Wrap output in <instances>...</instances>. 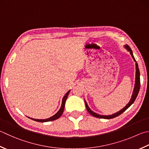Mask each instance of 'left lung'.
<instances>
[{
	"mask_svg": "<svg viewBox=\"0 0 149 149\" xmlns=\"http://www.w3.org/2000/svg\"><path fill=\"white\" fill-rule=\"evenodd\" d=\"M125 47H126V49H127L128 50V51H130V54L132 55V58L134 59V60L136 61V84H135V87H134V92H133V95H132V99H131L130 102H128V104H127V106H126L124 108H123L122 109H120L119 111L117 112V113H114L113 115H111V116H100V115H99V114H97L96 113H95V112L91 111V109H89V106H88V104H87V102L85 101V104H86V106L87 110H88V111L91 115V116H94L95 117H97V118L109 119L115 118V117L119 116V115L123 113V112H124L125 110H127V109L129 107H130V106L132 104L134 101H135L136 97L137 96V95H138V93L139 91V89H140V72H139L138 65H137V63L136 62L135 58H134L132 51L130 47H129L128 45H127L125 46Z\"/></svg>",
	"mask_w": 149,
	"mask_h": 149,
	"instance_id": "obj_1",
	"label": "left lung"
}]
</instances>
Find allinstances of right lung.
Masks as SVG:
<instances>
[{
    "mask_svg": "<svg viewBox=\"0 0 149 149\" xmlns=\"http://www.w3.org/2000/svg\"><path fill=\"white\" fill-rule=\"evenodd\" d=\"M70 91H69L67 93L65 94V96L63 97V100H62V104H61V108L60 109V110H59L56 113L54 116H53L52 117H50V118L49 119H32L30 118L31 119H32L33 120H35V121H37V122H40V123H44V122H48V121H52V120H54L56 119H58V118H60V116L62 115L63 110H64V107H65V101L67 100V98L68 97L69 93Z\"/></svg>",
    "mask_w": 149,
    "mask_h": 149,
    "instance_id": "add662e5",
    "label": "right lung"
}]
</instances>
